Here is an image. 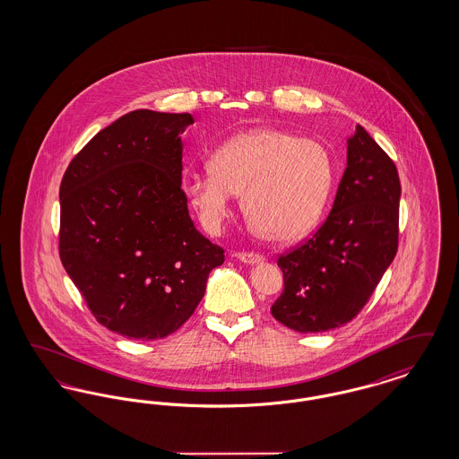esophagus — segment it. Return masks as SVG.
I'll use <instances>...</instances> for the list:
<instances>
[{
    "instance_id": "esophagus-1",
    "label": "esophagus",
    "mask_w": 459,
    "mask_h": 459,
    "mask_svg": "<svg viewBox=\"0 0 459 459\" xmlns=\"http://www.w3.org/2000/svg\"><path fill=\"white\" fill-rule=\"evenodd\" d=\"M239 258L240 262L247 263V264H255V263H262L264 260V256L260 253H253V251H242L236 255Z\"/></svg>"
}]
</instances>
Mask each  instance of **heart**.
Returning a JSON list of instances; mask_svg holds the SVG:
<instances>
[{"label": "heart", "instance_id": "heart-1", "mask_svg": "<svg viewBox=\"0 0 459 459\" xmlns=\"http://www.w3.org/2000/svg\"><path fill=\"white\" fill-rule=\"evenodd\" d=\"M333 178L327 148L277 129L244 132L210 158V172L187 174L182 187L201 223L219 232L236 195L251 225L270 240L305 236L322 217Z\"/></svg>", "mask_w": 459, "mask_h": 459}]
</instances>
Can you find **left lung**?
<instances>
[{
	"label": "left lung",
	"mask_w": 459,
	"mask_h": 459,
	"mask_svg": "<svg viewBox=\"0 0 459 459\" xmlns=\"http://www.w3.org/2000/svg\"><path fill=\"white\" fill-rule=\"evenodd\" d=\"M399 197L393 160L356 126L327 220L277 260L284 290L272 305L273 318L303 333L351 322L397 253Z\"/></svg>",
	"instance_id": "1"
}]
</instances>
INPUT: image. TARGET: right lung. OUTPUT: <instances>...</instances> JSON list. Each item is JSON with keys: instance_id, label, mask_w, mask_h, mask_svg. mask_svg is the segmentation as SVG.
I'll return each instance as SVG.
<instances>
[{"instance_id": "1", "label": "right lung", "mask_w": 459, "mask_h": 459, "mask_svg": "<svg viewBox=\"0 0 459 459\" xmlns=\"http://www.w3.org/2000/svg\"><path fill=\"white\" fill-rule=\"evenodd\" d=\"M189 113L135 109L98 132L60 184V260L94 318L127 339L174 333L223 249L201 236L182 184Z\"/></svg>"}]
</instances>
